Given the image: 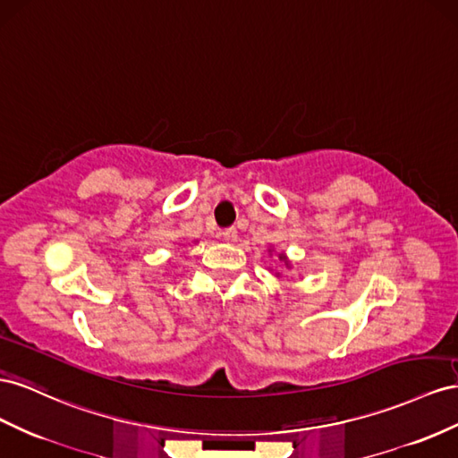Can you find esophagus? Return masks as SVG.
I'll use <instances>...</instances> for the list:
<instances>
[{
    "instance_id": "esophagus-1",
    "label": "esophagus",
    "mask_w": 458,
    "mask_h": 458,
    "mask_svg": "<svg viewBox=\"0 0 458 458\" xmlns=\"http://www.w3.org/2000/svg\"><path fill=\"white\" fill-rule=\"evenodd\" d=\"M220 238L225 240V242H228V243L238 242V230L236 228H228V230H225V232L220 233Z\"/></svg>"
}]
</instances>
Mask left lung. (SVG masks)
Masks as SVG:
<instances>
[{
  "label": "left lung",
  "instance_id": "obj_1",
  "mask_svg": "<svg viewBox=\"0 0 458 458\" xmlns=\"http://www.w3.org/2000/svg\"><path fill=\"white\" fill-rule=\"evenodd\" d=\"M268 253L272 255L274 253V250H272V247H270V250H268ZM278 259L282 260V263L287 267V268H292V263H290V259H287V255L285 253H278ZM274 276H276V278H280V272H276V274H274Z\"/></svg>",
  "mask_w": 458,
  "mask_h": 458
}]
</instances>
